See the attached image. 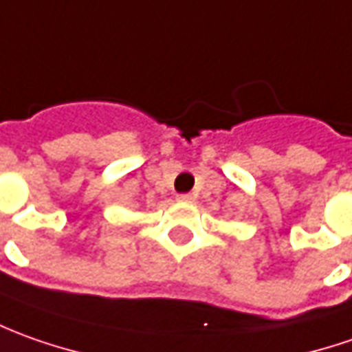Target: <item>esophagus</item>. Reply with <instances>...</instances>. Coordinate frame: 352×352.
I'll return each instance as SVG.
<instances>
[{"mask_svg": "<svg viewBox=\"0 0 352 352\" xmlns=\"http://www.w3.org/2000/svg\"><path fill=\"white\" fill-rule=\"evenodd\" d=\"M177 200H179V202H195V195H190V192H187V195H179Z\"/></svg>", "mask_w": 352, "mask_h": 352, "instance_id": "esophagus-1", "label": "esophagus"}]
</instances>
